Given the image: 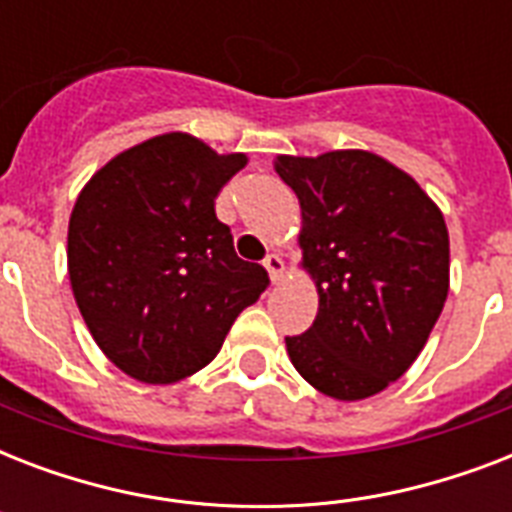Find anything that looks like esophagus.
<instances>
[{
    "instance_id": "34e87169",
    "label": "esophagus",
    "mask_w": 512,
    "mask_h": 512,
    "mask_svg": "<svg viewBox=\"0 0 512 512\" xmlns=\"http://www.w3.org/2000/svg\"><path fill=\"white\" fill-rule=\"evenodd\" d=\"M263 265H265V271H268V276H271L273 284L284 276V260H281L279 255H268L263 260Z\"/></svg>"
}]
</instances>
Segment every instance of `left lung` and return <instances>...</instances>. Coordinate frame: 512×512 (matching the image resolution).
<instances>
[{
    "label": "left lung",
    "instance_id": "left-lung-1",
    "mask_svg": "<svg viewBox=\"0 0 512 512\" xmlns=\"http://www.w3.org/2000/svg\"><path fill=\"white\" fill-rule=\"evenodd\" d=\"M276 172L303 209V268L319 313L287 337L292 364L340 401L385 390L420 356L449 295L441 209L382 156H279Z\"/></svg>",
    "mask_w": 512,
    "mask_h": 512
}]
</instances>
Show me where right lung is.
Wrapping results in <instances>:
<instances>
[{
  "label": "right lung",
  "mask_w": 512,
  "mask_h": 512,
  "mask_svg": "<svg viewBox=\"0 0 512 512\" xmlns=\"http://www.w3.org/2000/svg\"><path fill=\"white\" fill-rule=\"evenodd\" d=\"M244 164L167 132L114 156L79 193L68 279L98 348L135 380L167 385L204 369L271 284L215 215Z\"/></svg>",
  "instance_id": "obj_1"
}]
</instances>
